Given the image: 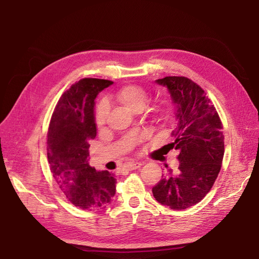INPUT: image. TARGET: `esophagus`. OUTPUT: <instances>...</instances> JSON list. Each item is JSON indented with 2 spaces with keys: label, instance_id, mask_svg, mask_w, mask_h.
Listing matches in <instances>:
<instances>
[{
  "label": "esophagus",
  "instance_id": "1",
  "mask_svg": "<svg viewBox=\"0 0 259 259\" xmlns=\"http://www.w3.org/2000/svg\"><path fill=\"white\" fill-rule=\"evenodd\" d=\"M142 165L143 163L142 162H138V161H136V162H130L127 166V169L128 170H135V169H138V168H141L142 167Z\"/></svg>",
  "mask_w": 259,
  "mask_h": 259
}]
</instances>
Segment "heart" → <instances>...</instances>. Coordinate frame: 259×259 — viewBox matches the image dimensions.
Wrapping results in <instances>:
<instances>
[{
  "label": "heart",
  "instance_id": "obj_1",
  "mask_svg": "<svg viewBox=\"0 0 259 259\" xmlns=\"http://www.w3.org/2000/svg\"><path fill=\"white\" fill-rule=\"evenodd\" d=\"M114 98L117 102L126 110L133 113L141 112L146 105L148 100V92L144 87L138 84L124 85L115 92ZM109 103L106 101H101L96 109V123L98 126H102L109 114ZM150 116L156 123H160L165 118V111L161 106L157 105L150 110Z\"/></svg>",
  "mask_w": 259,
  "mask_h": 259
}]
</instances>
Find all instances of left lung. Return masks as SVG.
<instances>
[{
  "label": "left lung",
  "instance_id": "1",
  "mask_svg": "<svg viewBox=\"0 0 259 259\" xmlns=\"http://www.w3.org/2000/svg\"><path fill=\"white\" fill-rule=\"evenodd\" d=\"M156 83L167 87L176 106L178 123L168 146L179 151V167L168 169L153 194L162 205L185 210L199 203L218 178L224 156L223 126L211 100L192 80L165 77Z\"/></svg>",
  "mask_w": 259,
  "mask_h": 259
}]
</instances>
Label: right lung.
<instances>
[{"mask_svg":"<svg viewBox=\"0 0 259 259\" xmlns=\"http://www.w3.org/2000/svg\"><path fill=\"white\" fill-rule=\"evenodd\" d=\"M112 81L81 79L57 103L47 133V157L55 180L66 198L82 210H97L111 203L115 176L89 165L90 141L97 136L94 100Z\"/></svg>","mask_w":259,"mask_h":259,"instance_id":"1","label":"right lung"}]
</instances>
